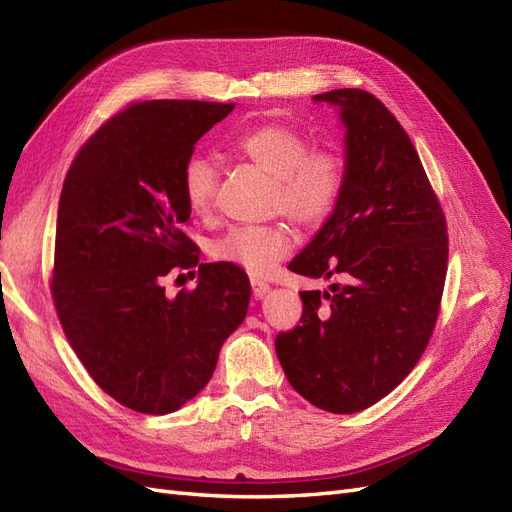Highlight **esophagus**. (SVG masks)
<instances>
[{
	"instance_id": "esophagus-1",
	"label": "esophagus",
	"mask_w": 512,
	"mask_h": 512,
	"mask_svg": "<svg viewBox=\"0 0 512 512\" xmlns=\"http://www.w3.org/2000/svg\"><path fill=\"white\" fill-rule=\"evenodd\" d=\"M251 285H253V296L255 298H264L266 294H268V290H270V285L268 283H264V281H251Z\"/></svg>"
}]
</instances>
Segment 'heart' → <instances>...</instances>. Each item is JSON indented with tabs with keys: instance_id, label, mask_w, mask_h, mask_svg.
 <instances>
[{
	"instance_id": "heart-1",
	"label": "heart",
	"mask_w": 512,
	"mask_h": 512,
	"mask_svg": "<svg viewBox=\"0 0 512 512\" xmlns=\"http://www.w3.org/2000/svg\"><path fill=\"white\" fill-rule=\"evenodd\" d=\"M244 160L272 179L270 209L303 227H318L333 214L344 192L346 166L333 151H309L300 131L268 123L244 131L233 142ZM216 194V166L194 155L183 168V196L194 216L212 212ZM292 248V233L283 222L233 227L212 244V257L238 266L253 277H264Z\"/></svg>"
}]
</instances>
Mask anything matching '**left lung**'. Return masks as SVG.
I'll list each match as a JSON object with an SVG mask.
<instances>
[{
  "instance_id": "obj_1",
  "label": "left lung",
  "mask_w": 512,
  "mask_h": 512,
  "mask_svg": "<svg viewBox=\"0 0 512 512\" xmlns=\"http://www.w3.org/2000/svg\"><path fill=\"white\" fill-rule=\"evenodd\" d=\"M346 127L344 192L296 274L337 277L300 292L303 316L274 350L290 385L329 413H357L396 389L428 346L448 270V229L411 138L359 88L316 95Z\"/></svg>"
}]
</instances>
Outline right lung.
Masks as SVG:
<instances>
[{
  "label": "right lung",
  "instance_id": "1",
  "mask_svg": "<svg viewBox=\"0 0 512 512\" xmlns=\"http://www.w3.org/2000/svg\"><path fill=\"white\" fill-rule=\"evenodd\" d=\"M233 108L134 103L88 138L64 179L54 305L93 381L131 411L166 415L192 400L246 318L251 283L227 261L201 264L192 293L168 299L161 285L170 269L199 265L183 168Z\"/></svg>",
  "mask_w": 512,
  "mask_h": 512
}]
</instances>
